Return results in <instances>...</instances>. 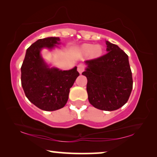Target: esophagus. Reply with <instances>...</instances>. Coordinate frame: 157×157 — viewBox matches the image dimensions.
Listing matches in <instances>:
<instances>
[{"instance_id": "obj_1", "label": "esophagus", "mask_w": 157, "mask_h": 157, "mask_svg": "<svg viewBox=\"0 0 157 157\" xmlns=\"http://www.w3.org/2000/svg\"><path fill=\"white\" fill-rule=\"evenodd\" d=\"M85 68V66L83 65V64H79L78 67H77V70H78V71L80 73V74H81L83 71H84Z\"/></svg>"}]
</instances>
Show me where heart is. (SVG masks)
<instances>
[{
    "label": "heart",
    "instance_id": "1",
    "mask_svg": "<svg viewBox=\"0 0 157 157\" xmlns=\"http://www.w3.org/2000/svg\"><path fill=\"white\" fill-rule=\"evenodd\" d=\"M82 51L83 52L90 54L92 53V55L94 56H98L101 53V48L99 46H94L92 44H85L82 47Z\"/></svg>",
    "mask_w": 157,
    "mask_h": 157
}]
</instances>
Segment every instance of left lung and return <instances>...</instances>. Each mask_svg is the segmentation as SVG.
Here are the masks:
<instances>
[{
	"instance_id": "left-lung-1",
	"label": "left lung",
	"mask_w": 157,
	"mask_h": 157,
	"mask_svg": "<svg viewBox=\"0 0 157 157\" xmlns=\"http://www.w3.org/2000/svg\"><path fill=\"white\" fill-rule=\"evenodd\" d=\"M107 53L87 60L82 75L87 78L88 98L92 106L114 111L128 101L133 88L132 73L126 53L117 45L106 41Z\"/></svg>"
}]
</instances>
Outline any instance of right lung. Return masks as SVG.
Instances as JSON below:
<instances>
[{
    "instance_id": "obj_1",
    "label": "right lung",
    "mask_w": 157,
    "mask_h": 157,
    "mask_svg": "<svg viewBox=\"0 0 157 157\" xmlns=\"http://www.w3.org/2000/svg\"><path fill=\"white\" fill-rule=\"evenodd\" d=\"M59 37L39 39L28 48L21 66V85L30 101L44 111H56L65 106L70 89L79 76L77 68L68 71L48 68L40 56L43 48L59 44Z\"/></svg>"
}]
</instances>
